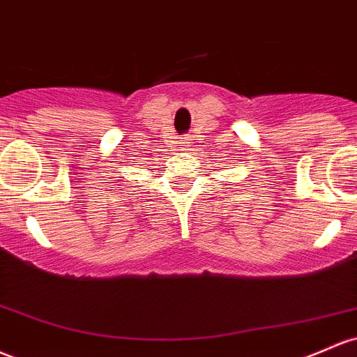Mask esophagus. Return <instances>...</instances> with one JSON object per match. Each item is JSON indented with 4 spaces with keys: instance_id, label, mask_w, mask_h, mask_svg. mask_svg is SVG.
<instances>
[{
    "instance_id": "obj_1",
    "label": "esophagus",
    "mask_w": 357,
    "mask_h": 357,
    "mask_svg": "<svg viewBox=\"0 0 357 357\" xmlns=\"http://www.w3.org/2000/svg\"><path fill=\"white\" fill-rule=\"evenodd\" d=\"M183 144H185V142H183Z\"/></svg>"
}]
</instances>
